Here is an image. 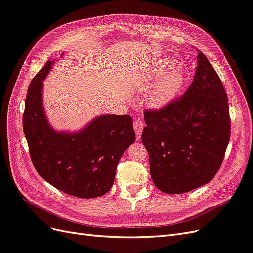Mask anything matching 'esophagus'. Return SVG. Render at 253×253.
I'll return each mask as SVG.
<instances>
[{
    "label": "esophagus",
    "mask_w": 253,
    "mask_h": 253,
    "mask_svg": "<svg viewBox=\"0 0 253 253\" xmlns=\"http://www.w3.org/2000/svg\"><path fill=\"white\" fill-rule=\"evenodd\" d=\"M143 126H144V124H143L142 120H140V119H135V120H134L133 127H134V131H135V133H136L137 139H140Z\"/></svg>",
    "instance_id": "esophagus-1"
}]
</instances>
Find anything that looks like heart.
Listing matches in <instances>:
<instances>
[{
	"instance_id": "b5f03b06",
	"label": "heart",
	"mask_w": 253,
	"mask_h": 253,
	"mask_svg": "<svg viewBox=\"0 0 253 253\" xmlns=\"http://www.w3.org/2000/svg\"><path fill=\"white\" fill-rule=\"evenodd\" d=\"M169 67L170 63L168 61H158L154 70L149 75L148 79L150 81H156L169 70ZM183 82H185V78H183V74L180 71L167 73L150 90L148 95L149 104L154 106V108H163V106L167 105L178 94V91L183 85Z\"/></svg>"
}]
</instances>
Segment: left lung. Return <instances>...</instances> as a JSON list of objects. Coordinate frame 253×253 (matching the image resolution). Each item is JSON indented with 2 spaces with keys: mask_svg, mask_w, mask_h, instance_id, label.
Here are the masks:
<instances>
[{
  "mask_svg": "<svg viewBox=\"0 0 253 253\" xmlns=\"http://www.w3.org/2000/svg\"><path fill=\"white\" fill-rule=\"evenodd\" d=\"M186 93L160 109H147L141 134L154 185L167 194L190 192L209 182L223 163L231 119L226 90L201 50Z\"/></svg>",
  "mask_w": 253,
  "mask_h": 253,
  "instance_id": "1",
  "label": "left lung"
}]
</instances>
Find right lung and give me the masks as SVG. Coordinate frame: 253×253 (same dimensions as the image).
<instances>
[{
    "mask_svg": "<svg viewBox=\"0 0 253 253\" xmlns=\"http://www.w3.org/2000/svg\"><path fill=\"white\" fill-rule=\"evenodd\" d=\"M47 61L30 82L23 113V129L37 172L62 192L81 198L108 193L119 160L135 141L128 115H103L76 134L57 133L49 126L42 106V80Z\"/></svg>",
    "mask_w": 253,
    "mask_h": 253,
    "instance_id": "add662e5",
    "label": "right lung"
}]
</instances>
